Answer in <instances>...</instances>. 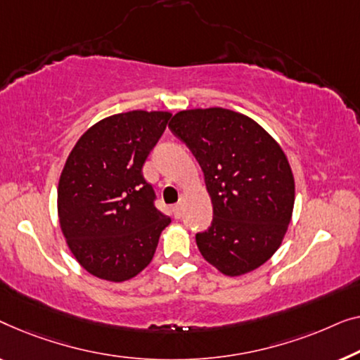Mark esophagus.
Masks as SVG:
<instances>
[{
	"label": "esophagus",
	"mask_w": 360,
	"mask_h": 360,
	"mask_svg": "<svg viewBox=\"0 0 360 360\" xmlns=\"http://www.w3.org/2000/svg\"><path fill=\"white\" fill-rule=\"evenodd\" d=\"M182 209H184V199H179V200H178V204H176V205L173 207L174 215H176V217H181V214H182Z\"/></svg>",
	"instance_id": "1"
}]
</instances>
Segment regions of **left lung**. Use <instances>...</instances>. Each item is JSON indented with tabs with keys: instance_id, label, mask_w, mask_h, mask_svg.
<instances>
[{
	"instance_id": "obj_1",
	"label": "left lung",
	"mask_w": 360,
	"mask_h": 360,
	"mask_svg": "<svg viewBox=\"0 0 360 360\" xmlns=\"http://www.w3.org/2000/svg\"><path fill=\"white\" fill-rule=\"evenodd\" d=\"M169 129L204 171L214 219L195 243L225 276H241L277 251L290 224L295 182L279 143L240 112L181 110Z\"/></svg>"
}]
</instances>
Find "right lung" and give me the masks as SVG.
Wrapping results in <instances>:
<instances>
[{"label": "right lung", "mask_w": 360, "mask_h": 360, "mask_svg": "<svg viewBox=\"0 0 360 360\" xmlns=\"http://www.w3.org/2000/svg\"><path fill=\"white\" fill-rule=\"evenodd\" d=\"M169 117L146 110L110 115L84 131L65 163L60 226L77 261L99 279L122 282L143 271L171 224L143 178Z\"/></svg>", "instance_id": "1"}]
</instances>
